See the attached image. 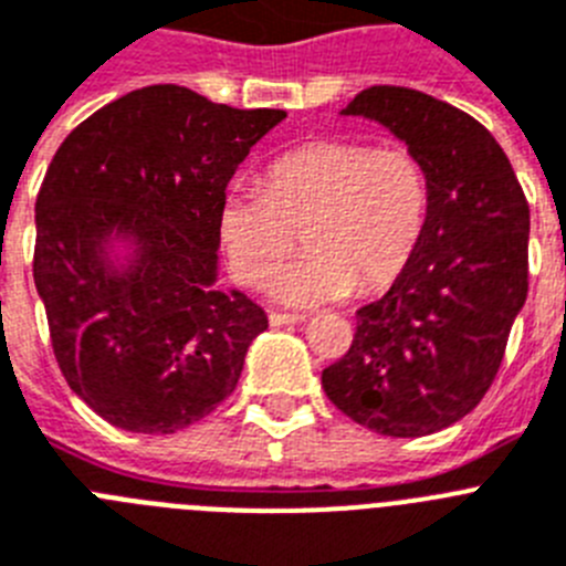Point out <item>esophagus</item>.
I'll list each match as a JSON object with an SVG mask.
<instances>
[{"instance_id":"esophagus-1","label":"esophagus","mask_w":566,"mask_h":566,"mask_svg":"<svg viewBox=\"0 0 566 566\" xmlns=\"http://www.w3.org/2000/svg\"><path fill=\"white\" fill-rule=\"evenodd\" d=\"M304 322V316H290V313H270V327H290V324Z\"/></svg>"}]
</instances>
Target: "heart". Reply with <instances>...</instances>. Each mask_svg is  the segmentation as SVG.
Masks as SVG:
<instances>
[{
  "label": "heart",
  "instance_id": "b5f03b06",
  "mask_svg": "<svg viewBox=\"0 0 566 566\" xmlns=\"http://www.w3.org/2000/svg\"><path fill=\"white\" fill-rule=\"evenodd\" d=\"M424 219L427 176L410 150L327 139L279 156L262 190L230 193L219 210V239L235 279L264 287L302 233L307 255L284 270L273 296L290 307H318L396 282L419 248Z\"/></svg>",
  "mask_w": 566,
  "mask_h": 566
}]
</instances>
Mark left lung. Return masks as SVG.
I'll list each match as a JSON object with an SVG mask.
<instances>
[{
    "label": "left lung",
    "mask_w": 566,
    "mask_h": 566,
    "mask_svg": "<svg viewBox=\"0 0 566 566\" xmlns=\"http://www.w3.org/2000/svg\"><path fill=\"white\" fill-rule=\"evenodd\" d=\"M342 116L376 122L421 161L427 219L399 279L356 313L350 350L322 387L356 424L419 439L464 419L493 385L527 302L530 208L499 142L459 107L376 85Z\"/></svg>",
    "instance_id": "1"
}]
</instances>
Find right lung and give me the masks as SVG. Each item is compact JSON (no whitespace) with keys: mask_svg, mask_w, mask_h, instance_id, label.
<instances>
[{"mask_svg":"<svg viewBox=\"0 0 566 566\" xmlns=\"http://www.w3.org/2000/svg\"><path fill=\"white\" fill-rule=\"evenodd\" d=\"M284 116L150 85L93 113L53 156L33 282L62 376L107 424L170 436L239 385L268 316L219 287V210Z\"/></svg>","mask_w":566,"mask_h":566,"instance_id":"right-lung-1","label":"right lung"}]
</instances>
